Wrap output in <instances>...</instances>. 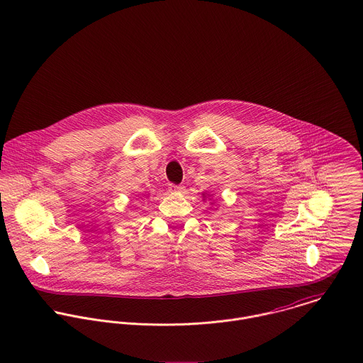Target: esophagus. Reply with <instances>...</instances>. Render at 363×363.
<instances>
[{"mask_svg": "<svg viewBox=\"0 0 363 363\" xmlns=\"http://www.w3.org/2000/svg\"><path fill=\"white\" fill-rule=\"evenodd\" d=\"M169 190H170V193H183L184 191V187L183 186H179V184H170L169 186Z\"/></svg>", "mask_w": 363, "mask_h": 363, "instance_id": "34e87169", "label": "esophagus"}]
</instances>
